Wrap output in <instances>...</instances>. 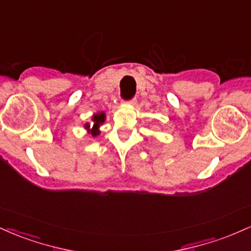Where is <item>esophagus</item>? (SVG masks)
Listing matches in <instances>:
<instances>
[{
    "label": "esophagus",
    "instance_id": "1",
    "mask_svg": "<svg viewBox=\"0 0 251 251\" xmlns=\"http://www.w3.org/2000/svg\"><path fill=\"white\" fill-rule=\"evenodd\" d=\"M127 102L129 103V105H134V103L137 102V99H135V98H132V99H131V100H128Z\"/></svg>",
    "mask_w": 251,
    "mask_h": 251
}]
</instances>
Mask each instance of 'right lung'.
Wrapping results in <instances>:
<instances>
[{
  "instance_id": "right-lung-1",
  "label": "right lung",
  "mask_w": 251,
  "mask_h": 251,
  "mask_svg": "<svg viewBox=\"0 0 251 251\" xmlns=\"http://www.w3.org/2000/svg\"><path fill=\"white\" fill-rule=\"evenodd\" d=\"M105 119H106V117H105V113H103V112H100V113L94 114L93 118H92V120H93V123H94L93 127H92V129H89L91 128V125L87 123L85 125V128L88 129V131H91V133L93 137H97V135H99V133H100V131H99L100 125L105 122Z\"/></svg>"
}]
</instances>
